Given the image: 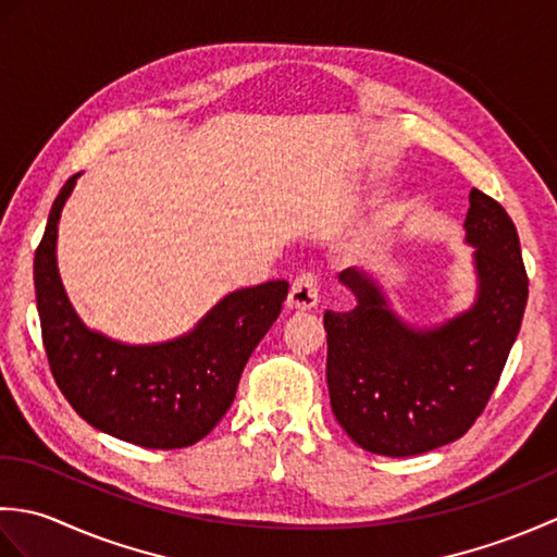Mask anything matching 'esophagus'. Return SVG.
<instances>
[{"instance_id":"34e87169","label":"esophagus","mask_w":557,"mask_h":557,"mask_svg":"<svg viewBox=\"0 0 557 557\" xmlns=\"http://www.w3.org/2000/svg\"><path fill=\"white\" fill-rule=\"evenodd\" d=\"M318 304V275L311 270H304L292 282L287 306L294 311H309Z\"/></svg>"}]
</instances>
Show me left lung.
<instances>
[{"instance_id":"1","label":"left lung","mask_w":557,"mask_h":557,"mask_svg":"<svg viewBox=\"0 0 557 557\" xmlns=\"http://www.w3.org/2000/svg\"><path fill=\"white\" fill-rule=\"evenodd\" d=\"M465 227L476 246L479 299L435 330L399 323L369 275L339 272L357 309L323 318L330 405L369 453L411 457L457 441L500 381L529 297L522 248L505 208L479 188L469 194Z\"/></svg>"}]
</instances>
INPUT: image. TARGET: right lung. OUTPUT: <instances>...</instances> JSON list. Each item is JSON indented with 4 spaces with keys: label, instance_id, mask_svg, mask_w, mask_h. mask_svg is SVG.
<instances>
[{
    "label": "right lung",
    "instance_id": "add662e5",
    "mask_svg": "<svg viewBox=\"0 0 557 557\" xmlns=\"http://www.w3.org/2000/svg\"><path fill=\"white\" fill-rule=\"evenodd\" d=\"M54 198L35 251V299L57 387L81 419L152 449L188 447L232 407L251 351L277 321L289 285L265 282L224 297L194 333L168 345L126 347L78 321L57 272V222L76 184Z\"/></svg>",
    "mask_w": 557,
    "mask_h": 557
}]
</instances>
